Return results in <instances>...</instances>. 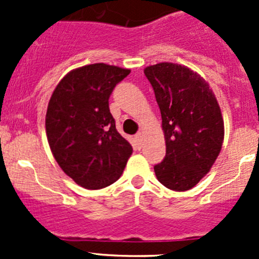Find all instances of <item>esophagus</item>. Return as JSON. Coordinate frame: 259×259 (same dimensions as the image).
<instances>
[{
	"label": "esophagus",
	"instance_id": "34e87169",
	"mask_svg": "<svg viewBox=\"0 0 259 259\" xmlns=\"http://www.w3.org/2000/svg\"><path fill=\"white\" fill-rule=\"evenodd\" d=\"M135 140H137L138 144H142L143 143V134L142 133H138V134H135Z\"/></svg>",
	"mask_w": 259,
	"mask_h": 259
}]
</instances>
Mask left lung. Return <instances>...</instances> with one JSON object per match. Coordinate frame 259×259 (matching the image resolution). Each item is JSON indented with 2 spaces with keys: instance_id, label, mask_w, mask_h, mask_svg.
Instances as JSON below:
<instances>
[{
  "instance_id": "obj_1",
  "label": "left lung",
  "mask_w": 259,
  "mask_h": 259,
  "mask_svg": "<svg viewBox=\"0 0 259 259\" xmlns=\"http://www.w3.org/2000/svg\"><path fill=\"white\" fill-rule=\"evenodd\" d=\"M161 114L166 154L154 166L159 182L176 192L192 189L210 170L224 140L215 95L184 65L159 62L144 69Z\"/></svg>"
}]
</instances>
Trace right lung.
<instances>
[{"instance_id":"1","label":"right lung","mask_w":259,"mask_h":259,"mask_svg":"<svg viewBox=\"0 0 259 259\" xmlns=\"http://www.w3.org/2000/svg\"><path fill=\"white\" fill-rule=\"evenodd\" d=\"M129 69L85 65L67 72L50 98L46 135L55 160L86 189H101L121 177L133 148L117 133L109 98Z\"/></svg>"}]
</instances>
